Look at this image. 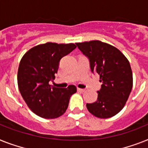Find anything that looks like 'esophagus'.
Listing matches in <instances>:
<instances>
[{"instance_id":"1","label":"esophagus","mask_w":148,"mask_h":148,"mask_svg":"<svg viewBox=\"0 0 148 148\" xmlns=\"http://www.w3.org/2000/svg\"><path fill=\"white\" fill-rule=\"evenodd\" d=\"M77 90L79 91H81V92H84V91H85V89H83V88H77Z\"/></svg>"}]
</instances>
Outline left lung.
<instances>
[{
  "mask_svg": "<svg viewBox=\"0 0 148 148\" xmlns=\"http://www.w3.org/2000/svg\"><path fill=\"white\" fill-rule=\"evenodd\" d=\"M79 49L89 59L92 73L100 75L101 88L97 100L87 103L88 110L95 116L107 119L123 109L133 85L130 63L119 49L101 41L76 43Z\"/></svg>",
  "mask_w": 148,
  "mask_h": 148,
  "instance_id": "1",
  "label": "left lung"
}]
</instances>
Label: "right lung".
I'll return each mask as SVG.
<instances>
[{
    "mask_svg": "<svg viewBox=\"0 0 148 148\" xmlns=\"http://www.w3.org/2000/svg\"><path fill=\"white\" fill-rule=\"evenodd\" d=\"M76 46L73 43L52 42L32 47L22 57L17 82L22 97L29 109L38 116L55 119L65 113L70 97L76 92L75 85L66 88L51 87L60 60Z\"/></svg>",
    "mask_w": 148,
    "mask_h": 148,
    "instance_id": "1",
    "label": "right lung"
}]
</instances>
